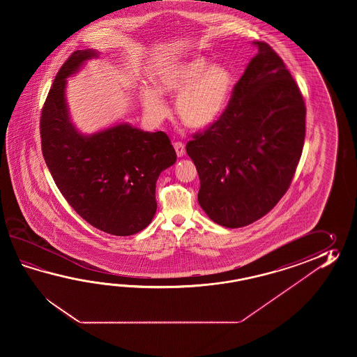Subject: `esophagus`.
Returning a JSON list of instances; mask_svg holds the SVG:
<instances>
[{
	"label": "esophagus",
	"mask_w": 357,
	"mask_h": 357,
	"mask_svg": "<svg viewBox=\"0 0 357 357\" xmlns=\"http://www.w3.org/2000/svg\"><path fill=\"white\" fill-rule=\"evenodd\" d=\"M174 148H175L177 157H182L185 154V145L181 142H176L175 144H174Z\"/></svg>",
	"instance_id": "34e87169"
}]
</instances>
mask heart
I'll return each mask as SVG.
<instances>
[{"label":"heart","mask_w":357,"mask_h":357,"mask_svg":"<svg viewBox=\"0 0 357 357\" xmlns=\"http://www.w3.org/2000/svg\"><path fill=\"white\" fill-rule=\"evenodd\" d=\"M153 79L159 91H142L145 112L153 120L160 121L166 117L168 109L159 93L177 96V114L192 129H206L220 120L235 85L234 74L227 66L211 63L202 56H192L163 66Z\"/></svg>","instance_id":"1"}]
</instances>
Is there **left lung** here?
I'll return each mask as SVG.
<instances>
[{"label": "left lung", "instance_id": "obj_1", "mask_svg": "<svg viewBox=\"0 0 357 357\" xmlns=\"http://www.w3.org/2000/svg\"><path fill=\"white\" fill-rule=\"evenodd\" d=\"M236 83L218 121L186 144L200 178L197 202L227 228L271 212L289 190L303 153L306 108L284 62L266 42Z\"/></svg>", "mask_w": 357, "mask_h": 357}]
</instances>
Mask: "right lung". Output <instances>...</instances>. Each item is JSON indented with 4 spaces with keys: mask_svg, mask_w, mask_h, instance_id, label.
Here are the masks:
<instances>
[{
    "mask_svg": "<svg viewBox=\"0 0 357 357\" xmlns=\"http://www.w3.org/2000/svg\"><path fill=\"white\" fill-rule=\"evenodd\" d=\"M94 50H77L57 73L40 116V142L47 167L61 194L93 227L114 236L144 229L157 211L155 182L176 162L163 131L148 132L119 123L83 135L70 120L66 79Z\"/></svg>",
    "mask_w": 357,
    "mask_h": 357,
    "instance_id": "right-lung-1",
    "label": "right lung"
}]
</instances>
